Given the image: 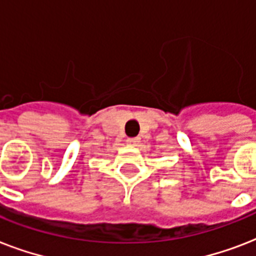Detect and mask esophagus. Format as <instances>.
I'll return each instance as SVG.
<instances>
[{
	"mask_svg": "<svg viewBox=\"0 0 256 256\" xmlns=\"http://www.w3.org/2000/svg\"><path fill=\"white\" fill-rule=\"evenodd\" d=\"M140 138L138 136H134V138H128L126 140V142H128V144H132V146H136V144H140Z\"/></svg>",
	"mask_w": 256,
	"mask_h": 256,
	"instance_id": "esophagus-1",
	"label": "esophagus"
}]
</instances>
